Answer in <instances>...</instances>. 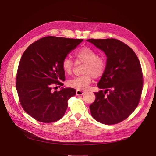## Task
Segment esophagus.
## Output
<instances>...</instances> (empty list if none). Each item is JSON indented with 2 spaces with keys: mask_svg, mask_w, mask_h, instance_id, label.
I'll list each match as a JSON object with an SVG mask.
<instances>
[{
  "mask_svg": "<svg viewBox=\"0 0 156 156\" xmlns=\"http://www.w3.org/2000/svg\"><path fill=\"white\" fill-rule=\"evenodd\" d=\"M84 92H85L81 90H77L76 91V94L78 96H81V95H83V94H84Z\"/></svg>",
  "mask_w": 156,
  "mask_h": 156,
  "instance_id": "obj_1",
  "label": "esophagus"
}]
</instances>
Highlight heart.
Wrapping results in <instances>:
<instances>
[{
	"instance_id": "1",
	"label": "heart",
	"mask_w": 156,
	"mask_h": 156,
	"mask_svg": "<svg viewBox=\"0 0 156 156\" xmlns=\"http://www.w3.org/2000/svg\"><path fill=\"white\" fill-rule=\"evenodd\" d=\"M75 59L78 62L84 63L82 72L83 75L75 77L69 80L68 84L70 87L77 90L87 89L92 81V79L99 78L104 74L106 69V62L101 56H98L96 51L88 47H84L79 49L75 54ZM74 64L69 57L64 58L62 67L64 72L72 74Z\"/></svg>"
}]
</instances>
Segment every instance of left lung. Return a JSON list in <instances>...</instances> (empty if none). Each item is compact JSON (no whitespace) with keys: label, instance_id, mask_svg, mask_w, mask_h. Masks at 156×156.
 Returning <instances> with one entry per match:
<instances>
[{"label":"left lung","instance_id":"left-lung-1","mask_svg":"<svg viewBox=\"0 0 156 156\" xmlns=\"http://www.w3.org/2000/svg\"><path fill=\"white\" fill-rule=\"evenodd\" d=\"M87 41L107 55L105 72L94 92L96 100L90 105L94 119L103 124H116L126 119L138 106L143 87L139 60L130 47L119 40L88 39ZM110 93L107 95L106 93Z\"/></svg>","mask_w":156,"mask_h":156}]
</instances>
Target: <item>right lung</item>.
Segmentation results:
<instances>
[{
    "label": "right lung",
    "instance_id": "add662e5",
    "mask_svg": "<svg viewBox=\"0 0 156 156\" xmlns=\"http://www.w3.org/2000/svg\"><path fill=\"white\" fill-rule=\"evenodd\" d=\"M82 41L49 36L34 41L23 53L16 86L23 108L33 119L51 123L64 115L68 101L76 90L68 88L53 92L52 88L63 86L62 60Z\"/></svg>",
    "mask_w": 156,
    "mask_h": 156
}]
</instances>
